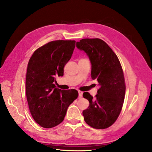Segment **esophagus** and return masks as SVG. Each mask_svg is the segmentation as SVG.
<instances>
[{"label": "esophagus", "mask_w": 152, "mask_h": 152, "mask_svg": "<svg viewBox=\"0 0 152 152\" xmlns=\"http://www.w3.org/2000/svg\"><path fill=\"white\" fill-rule=\"evenodd\" d=\"M78 96H79L80 98H81L83 96V92L80 91H78Z\"/></svg>", "instance_id": "1"}]
</instances>
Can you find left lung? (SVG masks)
Segmentation results:
<instances>
[{"instance_id":"left-lung-1","label":"left lung","mask_w":152,"mask_h":152,"mask_svg":"<svg viewBox=\"0 0 152 152\" xmlns=\"http://www.w3.org/2000/svg\"><path fill=\"white\" fill-rule=\"evenodd\" d=\"M76 47L88 57L91 78L96 80L99 86L95 99L88 92L83 93V97L90 102L83 111L84 119L94 128H107L117 120L124 100V77L119 58L101 39H82L76 42Z\"/></svg>"}]
</instances>
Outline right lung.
I'll use <instances>...</instances> for the list:
<instances>
[{"label": "right lung", "mask_w": 152, "mask_h": 152, "mask_svg": "<svg viewBox=\"0 0 152 152\" xmlns=\"http://www.w3.org/2000/svg\"><path fill=\"white\" fill-rule=\"evenodd\" d=\"M75 40L48 42L35 51L28 62L26 77L27 101L33 119L51 128L63 121L67 109L77 99L76 90L56 88V77L64 75V67L75 48Z\"/></svg>", "instance_id": "obj_1"}]
</instances>
